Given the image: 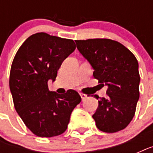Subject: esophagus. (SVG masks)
<instances>
[{"mask_svg": "<svg viewBox=\"0 0 153 153\" xmlns=\"http://www.w3.org/2000/svg\"><path fill=\"white\" fill-rule=\"evenodd\" d=\"M79 95L81 96L82 100V101L85 100V99H86V97H87V96H86V94H82V93H79Z\"/></svg>", "mask_w": 153, "mask_h": 153, "instance_id": "34e87169", "label": "esophagus"}]
</instances>
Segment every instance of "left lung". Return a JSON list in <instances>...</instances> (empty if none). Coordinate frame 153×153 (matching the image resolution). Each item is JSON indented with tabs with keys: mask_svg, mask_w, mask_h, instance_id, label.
Wrapping results in <instances>:
<instances>
[{
	"mask_svg": "<svg viewBox=\"0 0 153 153\" xmlns=\"http://www.w3.org/2000/svg\"><path fill=\"white\" fill-rule=\"evenodd\" d=\"M75 43L94 71V79L108 87L107 97L100 98L92 116L97 128L105 133L122 130L132 121L140 97L137 60L128 48L112 39H90Z\"/></svg>",
	"mask_w": 153,
	"mask_h": 153,
	"instance_id": "obj_1",
	"label": "left lung"
}]
</instances>
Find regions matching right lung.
<instances>
[{
  "mask_svg": "<svg viewBox=\"0 0 153 153\" xmlns=\"http://www.w3.org/2000/svg\"><path fill=\"white\" fill-rule=\"evenodd\" d=\"M75 48L72 39L39 32L28 37L14 57L9 77L14 106L25 126L38 137L64 133L71 112L81 102L74 90L59 94L48 86Z\"/></svg>",
  "mask_w": 153,
  "mask_h": 153,
  "instance_id": "obj_1",
  "label": "right lung"
}]
</instances>
